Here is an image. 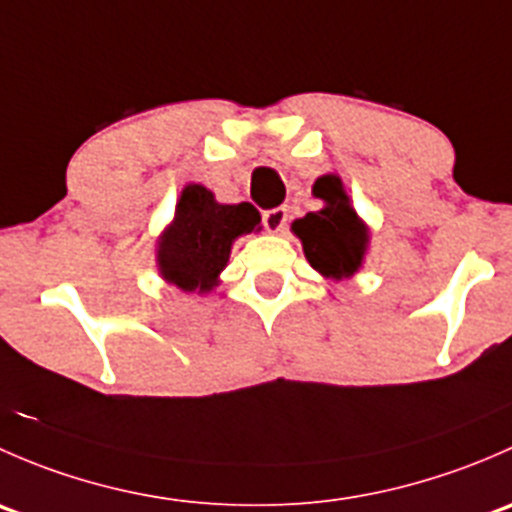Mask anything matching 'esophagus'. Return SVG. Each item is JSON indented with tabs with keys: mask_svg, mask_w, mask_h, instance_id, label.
I'll return each instance as SVG.
<instances>
[{
	"mask_svg": "<svg viewBox=\"0 0 512 512\" xmlns=\"http://www.w3.org/2000/svg\"><path fill=\"white\" fill-rule=\"evenodd\" d=\"M262 223H265V230L277 235V232L285 230L287 225V208H272L262 215Z\"/></svg>",
	"mask_w": 512,
	"mask_h": 512,
	"instance_id": "1",
	"label": "esophagus"
}]
</instances>
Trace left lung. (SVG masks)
I'll list each match as a JSON object with an SVG mask.
<instances>
[{
	"mask_svg": "<svg viewBox=\"0 0 512 512\" xmlns=\"http://www.w3.org/2000/svg\"><path fill=\"white\" fill-rule=\"evenodd\" d=\"M312 193L324 205L294 220L292 232L302 242L307 262L324 280H352L369 252V225L354 210L337 173L314 180Z\"/></svg>",
	"mask_w": 512,
	"mask_h": 512,
	"instance_id": "8db88e82",
	"label": "left lung"
}]
</instances>
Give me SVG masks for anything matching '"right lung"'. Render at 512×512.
Returning a JSON list of instances; mask_svg holds the SVG:
<instances>
[{"label":"right lung","mask_w":512,"mask_h":512,"mask_svg":"<svg viewBox=\"0 0 512 512\" xmlns=\"http://www.w3.org/2000/svg\"><path fill=\"white\" fill-rule=\"evenodd\" d=\"M260 230V213L250 203H218L213 190L188 183L175 203L173 220L158 235V275L180 292H213L230 260L232 242Z\"/></svg>","instance_id":"1"}]
</instances>
